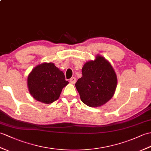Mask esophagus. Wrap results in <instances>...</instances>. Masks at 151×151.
<instances>
[{"label":"esophagus","instance_id":"1","mask_svg":"<svg viewBox=\"0 0 151 151\" xmlns=\"http://www.w3.org/2000/svg\"><path fill=\"white\" fill-rule=\"evenodd\" d=\"M69 82H70V83H71L74 84V83H75L76 82V78H75V77H73V78H71V79H70Z\"/></svg>","mask_w":151,"mask_h":151}]
</instances>
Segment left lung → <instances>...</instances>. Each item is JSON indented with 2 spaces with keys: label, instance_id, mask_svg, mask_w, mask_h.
I'll list each match as a JSON object with an SVG mask.
<instances>
[{
  "label": "left lung",
  "instance_id": "8db88e82",
  "mask_svg": "<svg viewBox=\"0 0 151 151\" xmlns=\"http://www.w3.org/2000/svg\"><path fill=\"white\" fill-rule=\"evenodd\" d=\"M82 76L75 83L83 102L91 107L103 106L114 96L117 76L111 63L98 55L94 60L85 63Z\"/></svg>",
  "mask_w": 151,
  "mask_h": 151
}]
</instances>
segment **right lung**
I'll return each mask as SVG.
<instances>
[{
    "mask_svg": "<svg viewBox=\"0 0 151 151\" xmlns=\"http://www.w3.org/2000/svg\"><path fill=\"white\" fill-rule=\"evenodd\" d=\"M69 83L64 73L53 63H42L35 67L27 76L29 92L33 99L46 104L58 100L62 89Z\"/></svg>",
    "mask_w": 151,
    "mask_h": 151,
    "instance_id": "add662e5",
    "label": "right lung"
}]
</instances>
